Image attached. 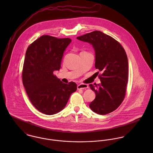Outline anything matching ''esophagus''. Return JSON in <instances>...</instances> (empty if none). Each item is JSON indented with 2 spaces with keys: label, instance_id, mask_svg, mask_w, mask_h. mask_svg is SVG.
Listing matches in <instances>:
<instances>
[{
  "label": "esophagus",
  "instance_id": "34e87169",
  "mask_svg": "<svg viewBox=\"0 0 153 153\" xmlns=\"http://www.w3.org/2000/svg\"><path fill=\"white\" fill-rule=\"evenodd\" d=\"M88 88V85L87 84H79L77 85V88L78 89H85Z\"/></svg>",
  "mask_w": 153,
  "mask_h": 153
}]
</instances>
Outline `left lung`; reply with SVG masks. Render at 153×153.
Listing matches in <instances>:
<instances>
[{
	"label": "left lung",
	"mask_w": 153,
	"mask_h": 153,
	"mask_svg": "<svg viewBox=\"0 0 153 153\" xmlns=\"http://www.w3.org/2000/svg\"><path fill=\"white\" fill-rule=\"evenodd\" d=\"M76 39L92 45L95 68L101 72L99 75L101 84H89L96 95L89 108L100 115L109 114L120 105L126 95L128 75L126 52L118 42L101 31L95 30Z\"/></svg>",
	"instance_id": "left-lung-1"
}]
</instances>
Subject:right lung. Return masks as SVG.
Masks as SVG:
<instances>
[{"label": "right lung", "instance_id": "obj_1", "mask_svg": "<svg viewBox=\"0 0 153 153\" xmlns=\"http://www.w3.org/2000/svg\"><path fill=\"white\" fill-rule=\"evenodd\" d=\"M70 38L43 35L27 48L22 71V82L33 105L46 115H53L65 107L71 95L76 91L74 82H62L53 75L59 71Z\"/></svg>", "mask_w": 153, "mask_h": 153}]
</instances>
